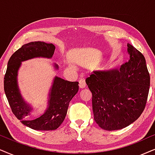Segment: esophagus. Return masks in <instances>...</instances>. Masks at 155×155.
Returning a JSON list of instances; mask_svg holds the SVG:
<instances>
[{
	"label": "esophagus",
	"instance_id": "obj_1",
	"mask_svg": "<svg viewBox=\"0 0 155 155\" xmlns=\"http://www.w3.org/2000/svg\"><path fill=\"white\" fill-rule=\"evenodd\" d=\"M79 82V88H84L86 87V82H85V79H84V78H80Z\"/></svg>",
	"mask_w": 155,
	"mask_h": 155
}]
</instances>
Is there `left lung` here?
I'll return each instance as SVG.
<instances>
[{
    "mask_svg": "<svg viewBox=\"0 0 155 155\" xmlns=\"http://www.w3.org/2000/svg\"><path fill=\"white\" fill-rule=\"evenodd\" d=\"M129 60L120 68L94 71L86 79L94 120L105 130L128 126L145 110L150 76L144 55L127 44Z\"/></svg>",
    "mask_w": 155,
    "mask_h": 155,
    "instance_id": "left-lung-1",
    "label": "left lung"
}]
</instances>
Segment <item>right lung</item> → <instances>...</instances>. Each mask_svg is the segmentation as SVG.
Instances as JSON below:
<instances>
[{"mask_svg":"<svg viewBox=\"0 0 155 155\" xmlns=\"http://www.w3.org/2000/svg\"><path fill=\"white\" fill-rule=\"evenodd\" d=\"M55 47L44 42H32L24 45L13 53L8 62L4 77V91L12 112L20 122L36 130H53L60 126L67 115L69 102L79 90V82L65 81L55 77L49 94L48 108L38 118L28 117L31 108L22 100L17 85L18 70L21 61L34 57L51 58ZM56 68H58V66Z\"/></svg>","mask_w":155,"mask_h":155,"instance_id":"add662e5","label":"right lung"}]
</instances>
